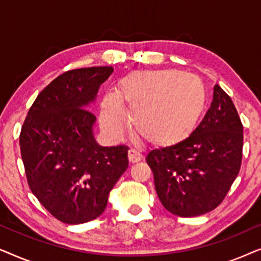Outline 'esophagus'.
<instances>
[{"label": "esophagus", "instance_id": "34e87169", "mask_svg": "<svg viewBox=\"0 0 261 261\" xmlns=\"http://www.w3.org/2000/svg\"><path fill=\"white\" fill-rule=\"evenodd\" d=\"M128 159H129V163L132 164L138 163L142 159V154L139 151H137V149L130 148L129 151H128Z\"/></svg>", "mask_w": 261, "mask_h": 261}]
</instances>
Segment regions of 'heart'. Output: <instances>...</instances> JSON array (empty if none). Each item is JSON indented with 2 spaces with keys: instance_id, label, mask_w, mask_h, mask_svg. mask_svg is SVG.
Segmentation results:
<instances>
[{
  "instance_id": "heart-1",
  "label": "heart",
  "mask_w": 261,
  "mask_h": 261,
  "mask_svg": "<svg viewBox=\"0 0 261 261\" xmlns=\"http://www.w3.org/2000/svg\"><path fill=\"white\" fill-rule=\"evenodd\" d=\"M208 95L201 78L177 70L137 71L120 80L101 103L99 121L119 138L129 113L134 129L152 145L170 147L194 133L204 114Z\"/></svg>"
}]
</instances>
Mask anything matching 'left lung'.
<instances>
[{"label":"left lung","mask_w":261,"mask_h":261,"mask_svg":"<svg viewBox=\"0 0 261 261\" xmlns=\"http://www.w3.org/2000/svg\"><path fill=\"white\" fill-rule=\"evenodd\" d=\"M242 132L233 101L216 84L212 106L194 133L180 144L152 149L146 156L164 208L180 217L215 209L240 171Z\"/></svg>","instance_id":"1"}]
</instances>
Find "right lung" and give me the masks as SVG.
<instances>
[{"label":"right lung","instance_id":"obj_1","mask_svg":"<svg viewBox=\"0 0 261 261\" xmlns=\"http://www.w3.org/2000/svg\"><path fill=\"white\" fill-rule=\"evenodd\" d=\"M112 66L66 71L30 108L20 133L27 181L39 202L67 224L95 220L128 167L127 146L103 147L95 140V102Z\"/></svg>","mask_w":261,"mask_h":261}]
</instances>
